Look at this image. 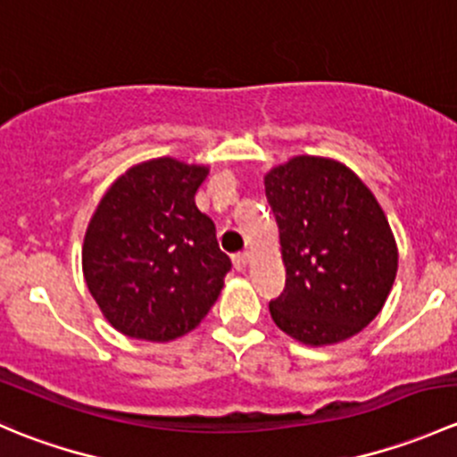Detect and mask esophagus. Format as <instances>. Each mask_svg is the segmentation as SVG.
Instances as JSON below:
<instances>
[{
    "label": "esophagus",
    "mask_w": 457,
    "mask_h": 457,
    "mask_svg": "<svg viewBox=\"0 0 457 457\" xmlns=\"http://www.w3.org/2000/svg\"><path fill=\"white\" fill-rule=\"evenodd\" d=\"M234 261V267H237L238 271H243L247 267V262H250V252H238V254L232 256Z\"/></svg>",
    "instance_id": "obj_1"
}]
</instances>
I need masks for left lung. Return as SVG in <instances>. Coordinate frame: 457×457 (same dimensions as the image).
<instances>
[{"label": "left lung", "instance_id": "obj_1", "mask_svg": "<svg viewBox=\"0 0 457 457\" xmlns=\"http://www.w3.org/2000/svg\"><path fill=\"white\" fill-rule=\"evenodd\" d=\"M285 289L270 303L276 325L322 347L352 338L378 316L398 271L389 220L370 187L325 156H294L265 174Z\"/></svg>", "mask_w": 457, "mask_h": 457}]
</instances>
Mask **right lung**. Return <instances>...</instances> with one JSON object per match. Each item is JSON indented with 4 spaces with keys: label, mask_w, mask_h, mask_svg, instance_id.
<instances>
[{
    "label": "right lung",
    "mask_w": 457,
    "mask_h": 457,
    "mask_svg": "<svg viewBox=\"0 0 457 457\" xmlns=\"http://www.w3.org/2000/svg\"><path fill=\"white\" fill-rule=\"evenodd\" d=\"M210 170L172 156L117 179L87 223L81 265L101 314L130 338L168 343L205 318L232 261L195 195Z\"/></svg>",
    "instance_id": "obj_1"
}]
</instances>
